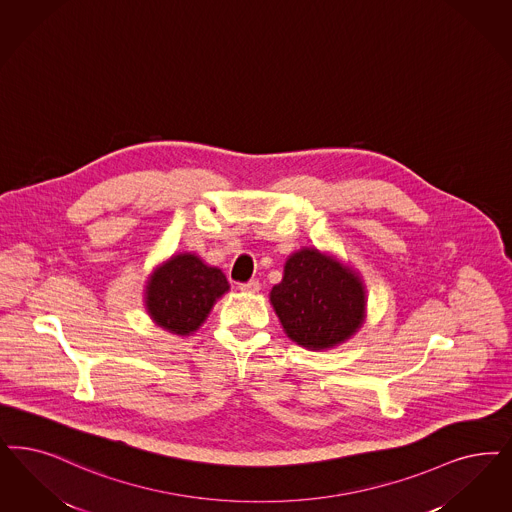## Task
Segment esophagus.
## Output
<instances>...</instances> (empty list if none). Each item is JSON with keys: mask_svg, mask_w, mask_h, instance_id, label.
Returning <instances> with one entry per match:
<instances>
[{"mask_svg": "<svg viewBox=\"0 0 512 512\" xmlns=\"http://www.w3.org/2000/svg\"><path fill=\"white\" fill-rule=\"evenodd\" d=\"M259 289H261V285L257 280H249L246 283H240V291H244V293H259Z\"/></svg>", "mask_w": 512, "mask_h": 512, "instance_id": "esophagus-1", "label": "esophagus"}]
</instances>
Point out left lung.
<instances>
[{
  "instance_id": "left-lung-1",
  "label": "left lung",
  "mask_w": 512,
  "mask_h": 512,
  "mask_svg": "<svg viewBox=\"0 0 512 512\" xmlns=\"http://www.w3.org/2000/svg\"><path fill=\"white\" fill-rule=\"evenodd\" d=\"M270 302L285 335L306 350L342 344L365 319V285L359 274L312 247L289 255Z\"/></svg>"
}]
</instances>
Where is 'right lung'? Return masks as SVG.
Instances as JSON below:
<instances>
[{
    "instance_id": "right-lung-1",
    "label": "right lung",
    "mask_w": 512,
    "mask_h": 512,
    "mask_svg": "<svg viewBox=\"0 0 512 512\" xmlns=\"http://www.w3.org/2000/svg\"><path fill=\"white\" fill-rule=\"evenodd\" d=\"M229 287L219 268L204 265L194 253H179L151 274L145 285V308L168 333L191 335Z\"/></svg>"
}]
</instances>
